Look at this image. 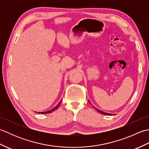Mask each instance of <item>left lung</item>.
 Segmentation results:
<instances>
[{"label":"left lung","mask_w":149,"mask_h":149,"mask_svg":"<svg viewBox=\"0 0 149 149\" xmlns=\"http://www.w3.org/2000/svg\"><path fill=\"white\" fill-rule=\"evenodd\" d=\"M88 101H89V100H88ZM89 102L91 104V102H90V101H89ZM93 107H94V106H93ZM95 109L97 111H99V113L103 114V115H111V114H109V113H105V112H103V111H102L98 109L97 108H96V107H95Z\"/></svg>","instance_id":"left-lung-1"}]
</instances>
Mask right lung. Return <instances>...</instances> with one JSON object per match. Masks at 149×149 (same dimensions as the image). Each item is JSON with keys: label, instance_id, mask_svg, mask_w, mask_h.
<instances>
[{"label": "right lung", "instance_id": "add662e5", "mask_svg": "<svg viewBox=\"0 0 149 149\" xmlns=\"http://www.w3.org/2000/svg\"><path fill=\"white\" fill-rule=\"evenodd\" d=\"M61 101H62V100L60 101V102L58 103V105H57L56 107H54V108H52V109H50V110H49V111H44V112H39L38 113H40V114H47V113H50L51 112H52V111H55L56 109H57L59 107V106H60V104H61ZM37 113V112H36Z\"/></svg>", "mask_w": 149, "mask_h": 149}]
</instances>
